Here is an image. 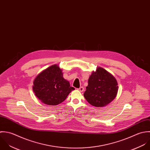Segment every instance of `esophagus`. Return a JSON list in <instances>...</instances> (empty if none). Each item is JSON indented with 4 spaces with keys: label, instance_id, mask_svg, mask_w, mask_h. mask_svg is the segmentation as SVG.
<instances>
[{
    "label": "esophagus",
    "instance_id": "1",
    "mask_svg": "<svg viewBox=\"0 0 150 150\" xmlns=\"http://www.w3.org/2000/svg\"><path fill=\"white\" fill-rule=\"evenodd\" d=\"M77 90H78L79 91H80V92H83L84 89V87H80L79 88H78Z\"/></svg>",
    "mask_w": 150,
    "mask_h": 150
}]
</instances>
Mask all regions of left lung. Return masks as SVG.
Instances as JSON below:
<instances>
[{
	"mask_svg": "<svg viewBox=\"0 0 150 150\" xmlns=\"http://www.w3.org/2000/svg\"><path fill=\"white\" fill-rule=\"evenodd\" d=\"M115 77L102 67H97L89 77L84 97L91 105L103 107L115 98L118 91Z\"/></svg>",
	"mask_w": 150,
	"mask_h": 150,
	"instance_id": "8db88e82",
	"label": "left lung"
}]
</instances>
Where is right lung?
I'll return each mask as SVG.
<instances>
[{"instance_id":"right-lung-1","label":"right lung","mask_w":150,"mask_h":150,"mask_svg":"<svg viewBox=\"0 0 150 150\" xmlns=\"http://www.w3.org/2000/svg\"><path fill=\"white\" fill-rule=\"evenodd\" d=\"M62 70L53 64L42 71L33 81V90L42 103L57 105L63 102L71 91L74 90L63 77Z\"/></svg>"}]
</instances>
